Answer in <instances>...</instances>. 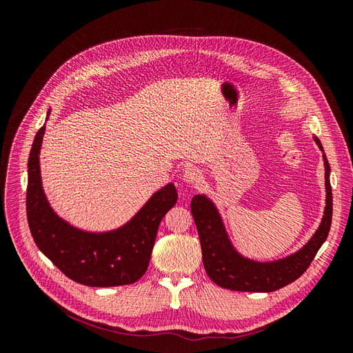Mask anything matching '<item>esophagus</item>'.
Returning a JSON list of instances; mask_svg holds the SVG:
<instances>
[{
    "label": "esophagus",
    "mask_w": 353,
    "mask_h": 353,
    "mask_svg": "<svg viewBox=\"0 0 353 353\" xmlns=\"http://www.w3.org/2000/svg\"><path fill=\"white\" fill-rule=\"evenodd\" d=\"M183 179L185 181L187 184H191V185H197L201 183L203 179V175L200 172V169H197L196 166H188L185 169V172L183 175Z\"/></svg>",
    "instance_id": "1"
}]
</instances>
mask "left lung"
<instances>
[{"mask_svg":"<svg viewBox=\"0 0 353 353\" xmlns=\"http://www.w3.org/2000/svg\"><path fill=\"white\" fill-rule=\"evenodd\" d=\"M323 150V144L314 137ZM324 152V150H323ZM325 166V209L318 230L301 250L272 262H256L241 256L231 244L215 205L206 196H194L191 213L200 237L201 258L209 279L219 287L236 292L268 293L296 281L314 261L316 252L328 237L333 216V193L330 185V165Z\"/></svg>","mask_w":353,"mask_h":353,"instance_id":"8db88e82","label":"left lung"}]
</instances>
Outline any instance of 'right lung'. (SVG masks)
Instances as JSON below:
<instances>
[{
  "label": "right lung",
  "instance_id": "add662e5",
  "mask_svg": "<svg viewBox=\"0 0 353 353\" xmlns=\"http://www.w3.org/2000/svg\"><path fill=\"white\" fill-rule=\"evenodd\" d=\"M44 132L46 125L37 132L28 160L26 215L38 249L70 280L83 285L138 281L148 268L160 221L178 200L175 185L160 188L130 222L114 231L74 228L56 215L42 190L39 152Z\"/></svg>",
  "mask_w": 353,
  "mask_h": 353
}]
</instances>
